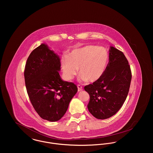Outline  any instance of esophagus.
I'll return each instance as SVG.
<instances>
[{
	"label": "esophagus",
	"instance_id": "obj_1",
	"mask_svg": "<svg viewBox=\"0 0 153 153\" xmlns=\"http://www.w3.org/2000/svg\"><path fill=\"white\" fill-rule=\"evenodd\" d=\"M77 87H78V91L79 92V91H81L82 90V87L79 85H77Z\"/></svg>",
	"mask_w": 153,
	"mask_h": 153
}]
</instances>
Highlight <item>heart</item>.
I'll return each instance as SVG.
<instances>
[{"instance_id":"b5f03b06","label":"heart","mask_w":153,"mask_h":153,"mask_svg":"<svg viewBox=\"0 0 153 153\" xmlns=\"http://www.w3.org/2000/svg\"><path fill=\"white\" fill-rule=\"evenodd\" d=\"M108 53L103 47L86 45L73 49L61 59V66L66 79L71 80L80 73V81H98L103 76L108 62Z\"/></svg>"}]
</instances>
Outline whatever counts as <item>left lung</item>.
<instances>
[{
    "instance_id": "left-lung-1",
    "label": "left lung",
    "mask_w": 153,
    "mask_h": 153,
    "mask_svg": "<svg viewBox=\"0 0 153 153\" xmlns=\"http://www.w3.org/2000/svg\"><path fill=\"white\" fill-rule=\"evenodd\" d=\"M131 76L130 66L124 53L110 46L109 62L103 76L84 87L90 97L87 105L89 112L100 120L115 115L127 98Z\"/></svg>"
}]
</instances>
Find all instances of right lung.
<instances>
[{
	"mask_svg": "<svg viewBox=\"0 0 153 153\" xmlns=\"http://www.w3.org/2000/svg\"><path fill=\"white\" fill-rule=\"evenodd\" d=\"M60 71L59 55L42 44L29 55L24 71L27 92L34 109L42 118L51 122L64 115L78 91L74 83L61 79Z\"/></svg>",
	"mask_w": 153,
	"mask_h": 153,
	"instance_id": "obj_1",
	"label": "right lung"
}]
</instances>
